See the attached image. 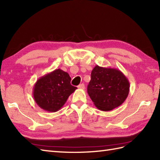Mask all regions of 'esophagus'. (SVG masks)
Returning <instances> with one entry per match:
<instances>
[{"instance_id":"obj_1","label":"esophagus","mask_w":160,"mask_h":160,"mask_svg":"<svg viewBox=\"0 0 160 160\" xmlns=\"http://www.w3.org/2000/svg\"><path fill=\"white\" fill-rule=\"evenodd\" d=\"M78 89H84V88H85L84 84H80V85H78Z\"/></svg>"}]
</instances>
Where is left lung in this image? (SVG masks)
Here are the masks:
<instances>
[{
    "mask_svg": "<svg viewBox=\"0 0 160 160\" xmlns=\"http://www.w3.org/2000/svg\"><path fill=\"white\" fill-rule=\"evenodd\" d=\"M129 89V81L120 70L96 65L91 71L87 92L98 109L108 111L124 102Z\"/></svg>",
    "mask_w": 160,
    "mask_h": 160,
    "instance_id": "obj_1",
    "label": "left lung"
}]
</instances>
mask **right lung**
Returning a JSON list of instances; mask_svg holds the SVG:
<instances>
[{"label":"right lung","mask_w":160,"mask_h":160,"mask_svg":"<svg viewBox=\"0 0 160 160\" xmlns=\"http://www.w3.org/2000/svg\"><path fill=\"white\" fill-rule=\"evenodd\" d=\"M77 87L71 84L68 73L58 69L36 81L33 89V96L36 104L47 112L59 111L68 98Z\"/></svg>","instance_id":"add662e5"}]
</instances>
